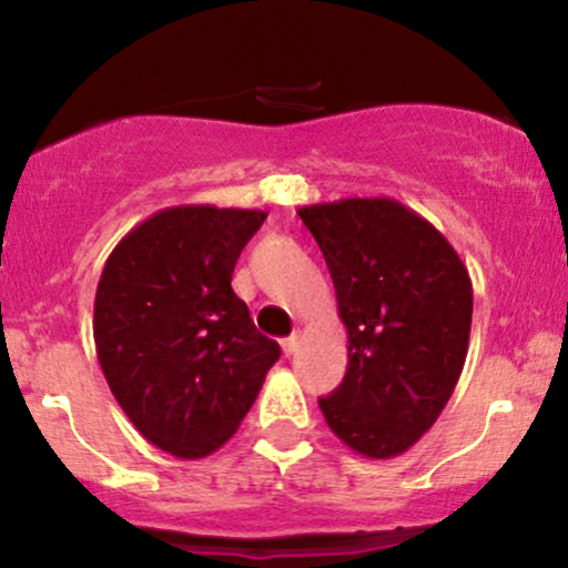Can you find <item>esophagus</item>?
Listing matches in <instances>:
<instances>
[{
	"mask_svg": "<svg viewBox=\"0 0 568 568\" xmlns=\"http://www.w3.org/2000/svg\"><path fill=\"white\" fill-rule=\"evenodd\" d=\"M280 344H283L285 355H293V352H296V347H298V336L293 334V336H288V338H283V342H280Z\"/></svg>",
	"mask_w": 568,
	"mask_h": 568,
	"instance_id": "34e87169",
	"label": "esophagus"
}]
</instances>
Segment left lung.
<instances>
[{
	"label": "left lung",
	"instance_id": "8db88e82",
	"mask_svg": "<svg viewBox=\"0 0 568 568\" xmlns=\"http://www.w3.org/2000/svg\"><path fill=\"white\" fill-rule=\"evenodd\" d=\"M347 325V374L321 410L352 452H408L446 408L467 357L473 283L443 234L389 197L298 211Z\"/></svg>",
	"mask_w": 568,
	"mask_h": 568
}]
</instances>
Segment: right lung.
Wrapping results in <instances>:
<instances>
[{"instance_id":"obj_1","label":"right lung","mask_w":568,"mask_h":568,"mask_svg":"<svg viewBox=\"0 0 568 568\" xmlns=\"http://www.w3.org/2000/svg\"><path fill=\"white\" fill-rule=\"evenodd\" d=\"M264 211L175 205L116 243L95 291L98 363L149 443L202 459L237 433L277 363L232 272Z\"/></svg>"}]
</instances>
